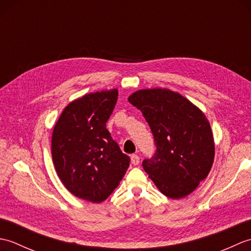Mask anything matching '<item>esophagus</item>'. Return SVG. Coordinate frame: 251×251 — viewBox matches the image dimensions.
Here are the masks:
<instances>
[{"label": "esophagus", "instance_id": "obj_1", "mask_svg": "<svg viewBox=\"0 0 251 251\" xmlns=\"http://www.w3.org/2000/svg\"><path fill=\"white\" fill-rule=\"evenodd\" d=\"M130 161H131V164L132 165H138L139 164V162H140V158H139V156L137 155V154H132V155L130 156Z\"/></svg>", "mask_w": 251, "mask_h": 251}]
</instances>
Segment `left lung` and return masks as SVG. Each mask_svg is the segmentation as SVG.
<instances>
[{
	"label": "left lung",
	"mask_w": 251,
	"mask_h": 251,
	"mask_svg": "<svg viewBox=\"0 0 251 251\" xmlns=\"http://www.w3.org/2000/svg\"><path fill=\"white\" fill-rule=\"evenodd\" d=\"M128 101L139 109L152 130L156 152L142 166L169 199L191 194L209 174L215 158L210 124L202 111L179 93L148 88Z\"/></svg>",
	"instance_id": "obj_1"
}]
</instances>
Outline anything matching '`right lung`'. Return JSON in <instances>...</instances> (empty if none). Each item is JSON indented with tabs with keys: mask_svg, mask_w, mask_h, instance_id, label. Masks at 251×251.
Returning <instances> with one entry per match:
<instances>
[{
	"mask_svg": "<svg viewBox=\"0 0 251 251\" xmlns=\"http://www.w3.org/2000/svg\"><path fill=\"white\" fill-rule=\"evenodd\" d=\"M116 88L89 93L69 103L51 135V156L69 192L88 201H105L124 177L130 158L106 129Z\"/></svg>",
	"mask_w": 251,
	"mask_h": 251,
	"instance_id": "add662e5",
	"label": "right lung"
}]
</instances>
